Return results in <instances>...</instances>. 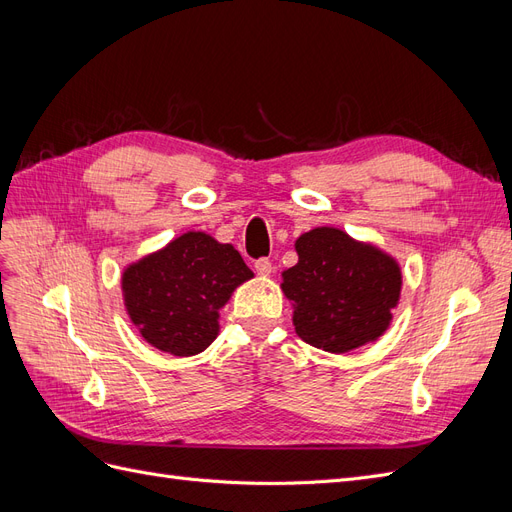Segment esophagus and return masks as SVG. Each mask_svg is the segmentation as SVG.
Instances as JSON below:
<instances>
[{
  "mask_svg": "<svg viewBox=\"0 0 512 512\" xmlns=\"http://www.w3.org/2000/svg\"><path fill=\"white\" fill-rule=\"evenodd\" d=\"M254 269H256V273H258V275H262V277H269V275L273 273V265H271V262H269L267 258L258 260L256 265H254Z\"/></svg>",
  "mask_w": 512,
  "mask_h": 512,
  "instance_id": "esophagus-1",
  "label": "esophagus"
}]
</instances>
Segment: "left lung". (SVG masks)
Wrapping results in <instances>:
<instances>
[{
  "instance_id": "1",
  "label": "left lung",
  "mask_w": 512,
  "mask_h": 512,
  "mask_svg": "<svg viewBox=\"0 0 512 512\" xmlns=\"http://www.w3.org/2000/svg\"><path fill=\"white\" fill-rule=\"evenodd\" d=\"M294 250L299 262L282 273V292L303 342L344 354L384 335L404 277L391 254L333 226L303 232Z\"/></svg>"
}]
</instances>
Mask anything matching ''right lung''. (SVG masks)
<instances>
[{"instance_id": "1", "label": "right lung", "mask_w": 512, "mask_h": 512, "mask_svg": "<svg viewBox=\"0 0 512 512\" xmlns=\"http://www.w3.org/2000/svg\"><path fill=\"white\" fill-rule=\"evenodd\" d=\"M254 273L230 243L188 230L123 269V305L147 344L194 356L220 333V309Z\"/></svg>"}]
</instances>
